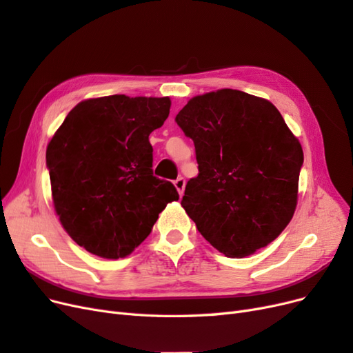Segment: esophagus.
<instances>
[{
  "label": "esophagus",
  "instance_id": "1",
  "mask_svg": "<svg viewBox=\"0 0 353 353\" xmlns=\"http://www.w3.org/2000/svg\"><path fill=\"white\" fill-rule=\"evenodd\" d=\"M174 186H176V189H177V192H179V195H180V196L183 195L185 186H186V181H185V179H183V177H179V179L174 181Z\"/></svg>",
  "mask_w": 353,
  "mask_h": 353
}]
</instances>
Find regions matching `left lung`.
Listing matches in <instances>:
<instances>
[{
	"label": "left lung",
	"instance_id": "8db88e82",
	"mask_svg": "<svg viewBox=\"0 0 353 353\" xmlns=\"http://www.w3.org/2000/svg\"><path fill=\"white\" fill-rule=\"evenodd\" d=\"M176 121L195 143L199 174L181 207L230 258L267 246L298 203L302 146L270 101L236 89L193 97Z\"/></svg>",
	"mask_w": 353,
	"mask_h": 353
}]
</instances>
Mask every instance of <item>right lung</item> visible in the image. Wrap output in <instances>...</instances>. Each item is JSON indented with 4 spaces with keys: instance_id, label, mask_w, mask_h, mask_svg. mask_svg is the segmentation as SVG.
<instances>
[{
    "instance_id": "1",
    "label": "right lung",
    "mask_w": 353,
    "mask_h": 353,
    "mask_svg": "<svg viewBox=\"0 0 353 353\" xmlns=\"http://www.w3.org/2000/svg\"><path fill=\"white\" fill-rule=\"evenodd\" d=\"M168 97L85 99L67 114L47 148L54 210L88 252L130 255L158 214L179 199L172 181L152 173L150 134L168 117Z\"/></svg>"
}]
</instances>
